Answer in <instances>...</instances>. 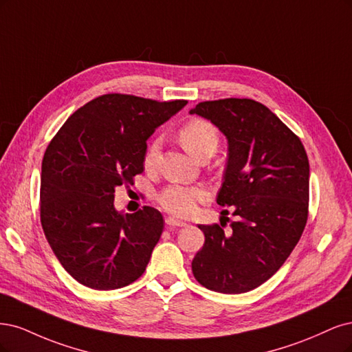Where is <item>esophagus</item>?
<instances>
[{"instance_id":"esophagus-1","label":"esophagus","mask_w":352,"mask_h":352,"mask_svg":"<svg viewBox=\"0 0 352 352\" xmlns=\"http://www.w3.org/2000/svg\"><path fill=\"white\" fill-rule=\"evenodd\" d=\"M165 222H166V225H169V226H186V225H187L184 221H179V219L174 218V217H168V218L165 219Z\"/></svg>"}]
</instances>
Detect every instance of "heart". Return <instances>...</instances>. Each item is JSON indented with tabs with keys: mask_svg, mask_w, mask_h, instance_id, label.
<instances>
[{
	"mask_svg": "<svg viewBox=\"0 0 352 352\" xmlns=\"http://www.w3.org/2000/svg\"><path fill=\"white\" fill-rule=\"evenodd\" d=\"M179 140L184 149L196 160L213 155L218 149L219 134L213 124L205 120H191L186 122L179 130ZM161 151L160 139H155L147 146L143 156L144 168L151 169L155 166L157 156ZM208 197V190L203 186H181L171 184L165 187L160 195L157 201L169 213L175 217H188L196 209L197 201L205 200Z\"/></svg>",
	"mask_w": 352,
	"mask_h": 352,
	"instance_id": "b5f03b06",
	"label": "heart"
}]
</instances>
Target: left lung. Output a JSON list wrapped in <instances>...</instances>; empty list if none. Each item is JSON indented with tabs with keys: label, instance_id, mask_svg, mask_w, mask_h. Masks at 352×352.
I'll use <instances>...</instances> for the list:
<instances>
[{
	"label": "left lung",
	"instance_id": "1",
	"mask_svg": "<svg viewBox=\"0 0 352 352\" xmlns=\"http://www.w3.org/2000/svg\"><path fill=\"white\" fill-rule=\"evenodd\" d=\"M190 114L209 120L228 139L217 201L236 217L230 232L222 223L199 225L205 244L192 258V275L210 291H252L285 263L307 223V153L297 135L253 99L200 102Z\"/></svg>",
	"mask_w": 352,
	"mask_h": 352
}]
</instances>
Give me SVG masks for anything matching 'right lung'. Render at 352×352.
Returning a JSON list of instances; mask_svg holds the SVG:
<instances>
[{
    "instance_id": "1",
    "label": "right lung",
    "mask_w": 352,
    "mask_h": 352,
    "mask_svg": "<svg viewBox=\"0 0 352 352\" xmlns=\"http://www.w3.org/2000/svg\"><path fill=\"white\" fill-rule=\"evenodd\" d=\"M186 104L102 95L78 108L48 144L41 223L54 254L82 285L109 291L143 275L164 218L151 206L118 212L114 192L143 173L146 140Z\"/></svg>"
}]
</instances>
